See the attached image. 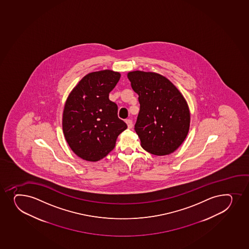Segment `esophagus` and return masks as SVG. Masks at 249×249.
I'll return each instance as SVG.
<instances>
[{"instance_id":"34e87169","label":"esophagus","mask_w":249,"mask_h":249,"mask_svg":"<svg viewBox=\"0 0 249 249\" xmlns=\"http://www.w3.org/2000/svg\"><path fill=\"white\" fill-rule=\"evenodd\" d=\"M126 124H127V126H128L129 129H131L133 127V122L131 119H127L126 120Z\"/></svg>"}]
</instances>
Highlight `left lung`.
Listing matches in <instances>:
<instances>
[{
  "label": "left lung",
  "mask_w": 249,
  "mask_h": 249,
  "mask_svg": "<svg viewBox=\"0 0 249 249\" xmlns=\"http://www.w3.org/2000/svg\"><path fill=\"white\" fill-rule=\"evenodd\" d=\"M127 76L139 95L135 131L142 148L152 155L171 154L179 147L189 131L187 102L174 84L160 74L136 71Z\"/></svg>",
  "instance_id": "1"
}]
</instances>
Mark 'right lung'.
<instances>
[{"label": "right lung", "instance_id": "right-lung-1", "mask_svg": "<svg viewBox=\"0 0 249 249\" xmlns=\"http://www.w3.org/2000/svg\"><path fill=\"white\" fill-rule=\"evenodd\" d=\"M120 73L105 70L89 73L67 98L62 118L65 138L75 155L98 161L114 147L118 135L127 128L118 117V105L108 99Z\"/></svg>", "mask_w": 249, "mask_h": 249}]
</instances>
